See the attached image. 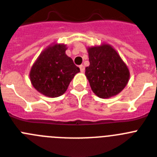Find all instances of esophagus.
<instances>
[{
    "label": "esophagus",
    "instance_id": "34e87169",
    "mask_svg": "<svg viewBox=\"0 0 157 157\" xmlns=\"http://www.w3.org/2000/svg\"><path fill=\"white\" fill-rule=\"evenodd\" d=\"M80 70H81V72H85V66H84L83 64H81V65H80Z\"/></svg>",
    "mask_w": 157,
    "mask_h": 157
}]
</instances>
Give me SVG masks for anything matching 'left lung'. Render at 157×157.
Returning a JSON list of instances; mask_svg holds the SVG:
<instances>
[{
    "label": "left lung",
    "instance_id": "8db88e82",
    "mask_svg": "<svg viewBox=\"0 0 157 157\" xmlns=\"http://www.w3.org/2000/svg\"><path fill=\"white\" fill-rule=\"evenodd\" d=\"M89 66L85 76L93 93L107 99L119 94L129 80L128 68L119 53L109 44L88 47Z\"/></svg>",
    "mask_w": 157,
    "mask_h": 157
}]
</instances>
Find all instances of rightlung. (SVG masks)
<instances>
[{"label": "right lung", "instance_id": "obj_1", "mask_svg": "<svg viewBox=\"0 0 157 157\" xmlns=\"http://www.w3.org/2000/svg\"><path fill=\"white\" fill-rule=\"evenodd\" d=\"M66 44H50L40 52L29 72L34 89L44 96L54 98L66 92L80 68L65 53Z\"/></svg>", "mask_w": 157, "mask_h": 157}]
</instances>
